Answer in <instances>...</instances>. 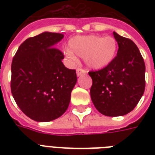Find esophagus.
I'll list each match as a JSON object with an SVG mask.
<instances>
[{
  "mask_svg": "<svg viewBox=\"0 0 155 155\" xmlns=\"http://www.w3.org/2000/svg\"><path fill=\"white\" fill-rule=\"evenodd\" d=\"M85 71L84 69H82V68H78L77 70H76V74H77V76H80V75H84V74H85Z\"/></svg>",
  "mask_w": 155,
  "mask_h": 155,
  "instance_id": "1",
  "label": "esophagus"
}]
</instances>
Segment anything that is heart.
Here are the masks:
<instances>
[{"label": "heart", "mask_w": 155, "mask_h": 155, "mask_svg": "<svg viewBox=\"0 0 155 155\" xmlns=\"http://www.w3.org/2000/svg\"><path fill=\"white\" fill-rule=\"evenodd\" d=\"M117 43L111 36L77 35L68 41V48L64 50L65 55L75 60V54L83 57L85 65L92 69H103L114 59Z\"/></svg>", "instance_id": "1"}]
</instances>
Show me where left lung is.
Wrapping results in <instances>:
<instances>
[{"mask_svg":"<svg viewBox=\"0 0 155 155\" xmlns=\"http://www.w3.org/2000/svg\"><path fill=\"white\" fill-rule=\"evenodd\" d=\"M118 51L113 62L88 74L92 80L90 94L97 110L108 117L124 116L136 107L144 93L145 63L132 40L116 32Z\"/></svg>","mask_w":155,"mask_h":155,"instance_id":"left-lung-1","label":"left lung"}]
</instances>
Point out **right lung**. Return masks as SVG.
Listing matches in <instances>:
<instances>
[{
    "label": "right lung",
    "instance_id": "1",
    "mask_svg": "<svg viewBox=\"0 0 155 155\" xmlns=\"http://www.w3.org/2000/svg\"><path fill=\"white\" fill-rule=\"evenodd\" d=\"M63 34L43 32L20 45L11 65V92L20 109L32 120L51 121L68 109L76 71L63 65L54 45Z\"/></svg>",
    "mask_w": 155,
    "mask_h": 155
}]
</instances>
